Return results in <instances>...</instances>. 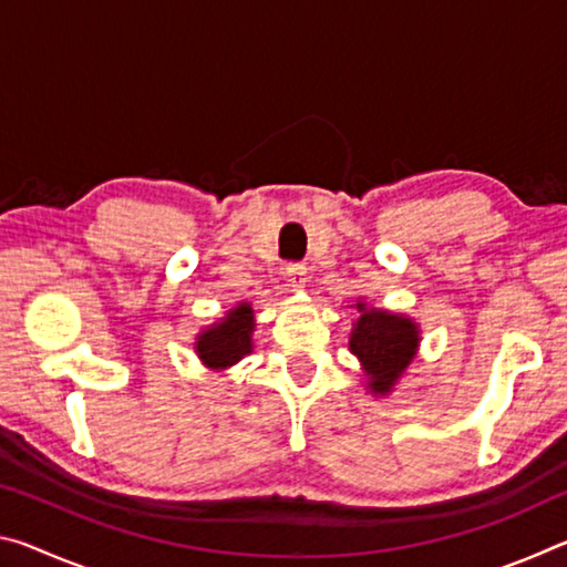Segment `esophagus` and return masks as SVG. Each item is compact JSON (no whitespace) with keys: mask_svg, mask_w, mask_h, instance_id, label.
<instances>
[{"mask_svg":"<svg viewBox=\"0 0 567 567\" xmlns=\"http://www.w3.org/2000/svg\"><path fill=\"white\" fill-rule=\"evenodd\" d=\"M285 277H287V282H290L292 290H302L305 282H307V267L305 265H297V262L295 265H287Z\"/></svg>","mask_w":567,"mask_h":567,"instance_id":"esophagus-1","label":"esophagus"}]
</instances>
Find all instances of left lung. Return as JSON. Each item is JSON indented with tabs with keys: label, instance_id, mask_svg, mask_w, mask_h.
I'll list each match as a JSON object with an SVG mask.
<instances>
[{
	"label": "left lung",
	"instance_id": "1",
	"mask_svg": "<svg viewBox=\"0 0 567 567\" xmlns=\"http://www.w3.org/2000/svg\"><path fill=\"white\" fill-rule=\"evenodd\" d=\"M354 307L360 318L352 322L350 352L360 360L372 395H388L415 360L420 344L417 322L405 315L368 307L362 300Z\"/></svg>",
	"mask_w": 567,
	"mask_h": 567
}]
</instances>
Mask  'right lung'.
<instances>
[{
	"instance_id": "1",
	"label": "right lung",
	"mask_w": 567,
	"mask_h": 567,
	"mask_svg": "<svg viewBox=\"0 0 567 567\" xmlns=\"http://www.w3.org/2000/svg\"><path fill=\"white\" fill-rule=\"evenodd\" d=\"M255 310L252 305L239 302L223 320L197 334L195 352L209 370H227L252 352Z\"/></svg>"
}]
</instances>
